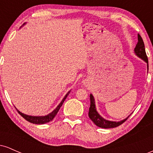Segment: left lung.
<instances>
[{
    "mask_svg": "<svg viewBox=\"0 0 153 153\" xmlns=\"http://www.w3.org/2000/svg\"><path fill=\"white\" fill-rule=\"evenodd\" d=\"M134 54L140 57V59H143L147 63V73H148V59H147L146 52H145V45H144L143 40L142 39L141 36L138 34V42L136 45V47L134 48ZM90 100H91V106L89 108L88 111V117L93 122L96 124L97 127L101 128H104V129H109V128H114L121 125L125 122L127 119L129 118V116H128L126 119L123 120L119 121V122H114V121L106 120L104 118H103L101 115L98 113L97 110L96 108V103H95V99L94 96L92 94H90Z\"/></svg>",
    "mask_w": 153,
    "mask_h": 153,
    "instance_id": "1",
    "label": "left lung"
}]
</instances>
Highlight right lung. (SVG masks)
Instances as JSON below:
<instances>
[{
    "label": "right lung",
    "mask_w": 153,
    "mask_h": 153,
    "mask_svg": "<svg viewBox=\"0 0 153 153\" xmlns=\"http://www.w3.org/2000/svg\"><path fill=\"white\" fill-rule=\"evenodd\" d=\"M24 24H26V23ZM70 93H71V91H68V93H67V94L65 96V97L63 98L62 101H61V102L59 103V105L56 107L52 111L51 113L47 115H45V116H30V115H27V114H25L24 113H22V112L20 111H19L16 108V110L18 111L19 114H20L23 118H24L26 119V121H28V122L32 123V124H46V123H48L51 122V121L54 118V117H55L56 115H57V112L59 111V108H60V107L62 106V103H64L65 100L66 99V98L68 97V96L69 95Z\"/></svg>",
    "instance_id": "right-lung-1"
}]
</instances>
